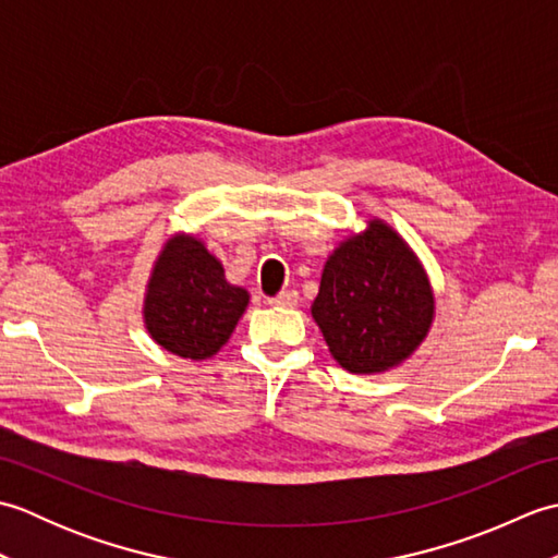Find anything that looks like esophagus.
Masks as SVG:
<instances>
[{
  "label": "esophagus",
  "instance_id": "1",
  "mask_svg": "<svg viewBox=\"0 0 558 558\" xmlns=\"http://www.w3.org/2000/svg\"><path fill=\"white\" fill-rule=\"evenodd\" d=\"M298 302H300V294L294 290H282L280 294H276V298L268 300V304L286 306V310H290V306H298Z\"/></svg>",
  "mask_w": 558,
  "mask_h": 558
}]
</instances>
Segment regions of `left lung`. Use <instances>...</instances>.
Segmentation results:
<instances>
[{
	"label": "left lung",
	"instance_id": "1",
	"mask_svg": "<svg viewBox=\"0 0 558 558\" xmlns=\"http://www.w3.org/2000/svg\"><path fill=\"white\" fill-rule=\"evenodd\" d=\"M434 310L417 254L388 222L372 218L328 256L312 316L342 369L384 374L422 345Z\"/></svg>",
	"mask_w": 558,
	"mask_h": 558
}]
</instances>
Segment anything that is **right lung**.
Instances as JSON below:
<instances>
[{
	"instance_id": "add662e5",
	"label": "right lung",
	"mask_w": 558,
	"mask_h": 558,
	"mask_svg": "<svg viewBox=\"0 0 558 558\" xmlns=\"http://www.w3.org/2000/svg\"><path fill=\"white\" fill-rule=\"evenodd\" d=\"M248 306V292L225 280V268L194 234L177 232L153 264L144 324L148 336L182 360L218 354Z\"/></svg>"
}]
</instances>
